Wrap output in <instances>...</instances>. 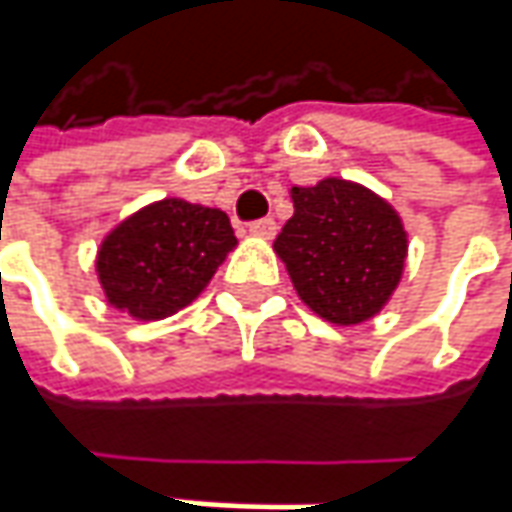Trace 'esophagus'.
I'll use <instances>...</instances> for the list:
<instances>
[{
	"instance_id": "1",
	"label": "esophagus",
	"mask_w": 512,
	"mask_h": 512,
	"mask_svg": "<svg viewBox=\"0 0 512 512\" xmlns=\"http://www.w3.org/2000/svg\"><path fill=\"white\" fill-rule=\"evenodd\" d=\"M274 232H277V223L272 218H260V221L249 223V235H255V238L269 240L274 238Z\"/></svg>"
}]
</instances>
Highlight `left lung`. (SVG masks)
Returning <instances> with one entry per match:
<instances>
[{
  "label": "left lung",
  "instance_id": "1",
  "mask_svg": "<svg viewBox=\"0 0 512 512\" xmlns=\"http://www.w3.org/2000/svg\"><path fill=\"white\" fill-rule=\"evenodd\" d=\"M291 203L274 252L300 300L337 326L371 320L399 286L408 255L394 206L343 178L291 186Z\"/></svg>",
  "mask_w": 512,
  "mask_h": 512
}]
</instances>
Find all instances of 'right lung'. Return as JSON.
<instances>
[{
    "label": "right lung",
    "instance_id": "obj_1",
    "mask_svg": "<svg viewBox=\"0 0 512 512\" xmlns=\"http://www.w3.org/2000/svg\"><path fill=\"white\" fill-rule=\"evenodd\" d=\"M235 246L226 212L164 198L101 240L96 272L110 306L135 320H164L206 289Z\"/></svg>",
    "mask_w": 512,
    "mask_h": 512
}]
</instances>
